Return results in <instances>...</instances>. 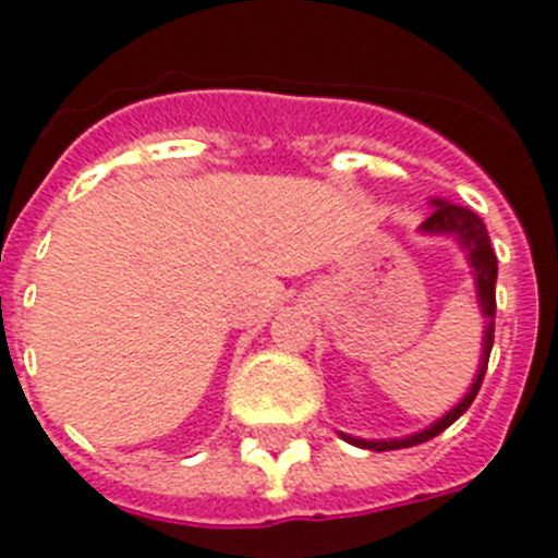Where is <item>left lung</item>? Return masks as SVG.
Returning a JSON list of instances; mask_svg holds the SVG:
<instances>
[{"label":"left lung","instance_id":"1","mask_svg":"<svg viewBox=\"0 0 558 558\" xmlns=\"http://www.w3.org/2000/svg\"><path fill=\"white\" fill-rule=\"evenodd\" d=\"M434 205V214L420 225V233L423 235H448L464 250L466 264L473 269V280H475V298H478V308L484 314V344H481V361H478V373H475L473 384L466 389L464 398L453 405L450 411L430 423L428 428L414 430L409 436H398V439H361V436H350L341 434L339 436L355 448L364 450H400V448H414V445H423V441L434 439L439 436L441 430L450 428V425L464 414L470 405H473L475 395H478L481 384H484L486 375V364H489V353H492V341H495V280H498V255L492 250L489 233H486V225L475 217L473 210L461 208V205L448 203V199L434 197L430 199Z\"/></svg>","mask_w":558,"mask_h":558}]
</instances>
